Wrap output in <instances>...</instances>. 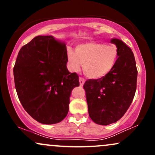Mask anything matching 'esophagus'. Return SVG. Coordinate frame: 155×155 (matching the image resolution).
I'll return each instance as SVG.
<instances>
[{"label":"esophagus","mask_w":155,"mask_h":155,"mask_svg":"<svg viewBox=\"0 0 155 155\" xmlns=\"http://www.w3.org/2000/svg\"><path fill=\"white\" fill-rule=\"evenodd\" d=\"M85 82V79H84L82 77H79V84H80V86H82V85L84 84Z\"/></svg>","instance_id":"1"}]
</instances>
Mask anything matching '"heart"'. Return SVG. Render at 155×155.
<instances>
[{
	"label": "heart",
	"mask_w": 155,
	"mask_h": 155,
	"mask_svg": "<svg viewBox=\"0 0 155 155\" xmlns=\"http://www.w3.org/2000/svg\"><path fill=\"white\" fill-rule=\"evenodd\" d=\"M118 49L114 45L98 42H87L76 47L75 51L68 49L67 58L70 68L76 71L83 63L85 75L91 79H100L114 67Z\"/></svg>",
	"instance_id": "obj_1"
}]
</instances>
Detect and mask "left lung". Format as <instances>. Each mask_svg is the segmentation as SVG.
Segmentation results:
<instances>
[{
    "label": "left lung",
    "instance_id": "8db88e82",
    "mask_svg": "<svg viewBox=\"0 0 155 155\" xmlns=\"http://www.w3.org/2000/svg\"><path fill=\"white\" fill-rule=\"evenodd\" d=\"M111 41L118 49L114 68L104 77L87 80L83 86L89 116L101 125L120 120L130 106L136 90L138 71L132 50L119 39Z\"/></svg>",
    "mask_w": 155,
    "mask_h": 155
}]
</instances>
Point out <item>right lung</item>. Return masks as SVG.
Segmentation results:
<instances>
[{
  "label": "right lung",
  "instance_id": "1",
  "mask_svg": "<svg viewBox=\"0 0 155 155\" xmlns=\"http://www.w3.org/2000/svg\"><path fill=\"white\" fill-rule=\"evenodd\" d=\"M66 45L51 35L35 37L21 48L14 67L17 95L37 122L51 124L67 116L79 76L68 70Z\"/></svg>",
  "mask_w": 155,
  "mask_h": 155
}]
</instances>
